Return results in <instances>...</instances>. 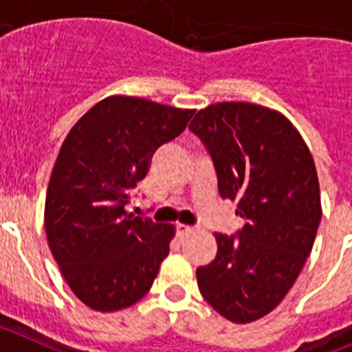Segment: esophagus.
<instances>
[{"label": "esophagus", "mask_w": 352, "mask_h": 352, "mask_svg": "<svg viewBox=\"0 0 352 352\" xmlns=\"http://www.w3.org/2000/svg\"><path fill=\"white\" fill-rule=\"evenodd\" d=\"M193 230H195L193 227H188V225L179 223V225H177V237H179V239H184V237H188L189 234H193Z\"/></svg>", "instance_id": "34e87169"}]
</instances>
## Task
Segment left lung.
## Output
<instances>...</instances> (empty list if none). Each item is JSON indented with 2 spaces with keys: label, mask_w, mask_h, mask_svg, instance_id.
I'll list each match as a JSON object with an SVG mask.
<instances>
[{
  "label": "left lung",
  "mask_w": 352,
  "mask_h": 352,
  "mask_svg": "<svg viewBox=\"0 0 352 352\" xmlns=\"http://www.w3.org/2000/svg\"><path fill=\"white\" fill-rule=\"evenodd\" d=\"M189 129L244 219L237 235L214 234L218 253L197 269L198 289L225 319L253 322L282 303L311 252L322 214L316 163L292 122L261 104H210Z\"/></svg>",
  "instance_id": "1"
}]
</instances>
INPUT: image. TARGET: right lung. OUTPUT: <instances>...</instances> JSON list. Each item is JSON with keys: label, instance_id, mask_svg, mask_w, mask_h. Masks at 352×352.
Here are the masks:
<instances>
[{"label": "right lung", "instance_id": "1", "mask_svg": "<svg viewBox=\"0 0 352 352\" xmlns=\"http://www.w3.org/2000/svg\"><path fill=\"white\" fill-rule=\"evenodd\" d=\"M195 109L109 96L67 134L45 195V235L76 298L97 311L133 307L151 290L173 225L127 212L154 152L186 129Z\"/></svg>", "mask_w": 352, "mask_h": 352}]
</instances>
